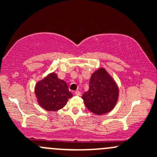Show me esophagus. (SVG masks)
Returning <instances> with one entry per match:
<instances>
[{
    "instance_id": "1",
    "label": "esophagus",
    "mask_w": 157,
    "mask_h": 157,
    "mask_svg": "<svg viewBox=\"0 0 157 157\" xmlns=\"http://www.w3.org/2000/svg\"><path fill=\"white\" fill-rule=\"evenodd\" d=\"M75 95L76 96H80L81 95V93H80V91H79V90H77V91H75Z\"/></svg>"
}]
</instances>
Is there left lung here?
Wrapping results in <instances>:
<instances>
[{"mask_svg":"<svg viewBox=\"0 0 157 157\" xmlns=\"http://www.w3.org/2000/svg\"><path fill=\"white\" fill-rule=\"evenodd\" d=\"M118 96L116 83L105 69L100 68L91 76L89 90L83 93L82 99L90 112L102 115L115 107Z\"/></svg>","mask_w":157,"mask_h":157,"instance_id":"left-lung-1","label":"left lung"}]
</instances>
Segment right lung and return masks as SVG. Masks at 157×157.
<instances>
[{"mask_svg":"<svg viewBox=\"0 0 157 157\" xmlns=\"http://www.w3.org/2000/svg\"><path fill=\"white\" fill-rule=\"evenodd\" d=\"M35 93L39 105L47 111L59 110L73 96L66 82L58 79L55 73L38 82Z\"/></svg>","mask_w":157,"mask_h":157,"instance_id":"right-lung-1","label":"right lung"}]
</instances>
